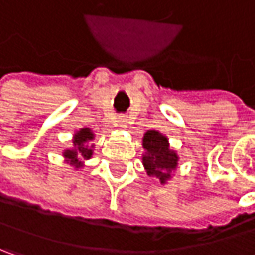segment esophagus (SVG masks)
Wrapping results in <instances>:
<instances>
[{"label":"esophagus","mask_w":255,"mask_h":255,"mask_svg":"<svg viewBox=\"0 0 255 255\" xmlns=\"http://www.w3.org/2000/svg\"><path fill=\"white\" fill-rule=\"evenodd\" d=\"M118 124H120L121 127H126V124H127V118H126V117H120V118H118Z\"/></svg>","instance_id":"obj_1"}]
</instances>
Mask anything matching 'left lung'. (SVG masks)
<instances>
[{
	"label": "left lung",
	"mask_w": 255,
	"mask_h": 255,
	"mask_svg": "<svg viewBox=\"0 0 255 255\" xmlns=\"http://www.w3.org/2000/svg\"><path fill=\"white\" fill-rule=\"evenodd\" d=\"M143 147L146 150L143 165L147 175L160 179V182L165 184L178 165V156L169 149L168 138L157 131H147L143 137Z\"/></svg>",
	"instance_id": "8db88e82"
}]
</instances>
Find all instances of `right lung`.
<instances>
[{"label":"right lung","mask_w":255,"mask_h":255,"mask_svg":"<svg viewBox=\"0 0 255 255\" xmlns=\"http://www.w3.org/2000/svg\"><path fill=\"white\" fill-rule=\"evenodd\" d=\"M90 140H93V132L90 131V128H81L74 135V140H73L74 149L64 151V157L68 159L71 165H74V168H81L83 160H87L92 157L93 144L92 146L87 144Z\"/></svg>","instance_id":"1"}]
</instances>
